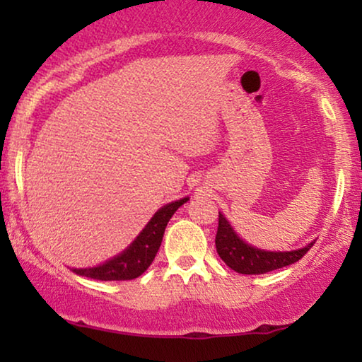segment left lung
Segmentation results:
<instances>
[{"instance_id": "8db88e82", "label": "left lung", "mask_w": 362, "mask_h": 362, "mask_svg": "<svg viewBox=\"0 0 362 362\" xmlns=\"http://www.w3.org/2000/svg\"><path fill=\"white\" fill-rule=\"evenodd\" d=\"M313 247V242L303 249L290 252H269L255 249L245 244L235 230L232 229L229 222L219 212V226L216 234V249L227 267L242 275H259L267 272L281 269V267L291 265L298 262L306 252Z\"/></svg>"}]
</instances>
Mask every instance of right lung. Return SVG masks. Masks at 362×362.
Wrapping results in <instances>:
<instances>
[{
  "instance_id": "right-lung-1",
  "label": "right lung",
  "mask_w": 362,
  "mask_h": 362,
  "mask_svg": "<svg viewBox=\"0 0 362 362\" xmlns=\"http://www.w3.org/2000/svg\"><path fill=\"white\" fill-rule=\"evenodd\" d=\"M187 199L189 197H182L180 201L163 206L151 217V221L140 232V235L122 254H118L117 257H113V259L107 260L105 264L98 267H92V269H72V272H76L77 275L102 281L133 280L136 276H140L151 265V262L155 260V255L158 249H160L163 234H165V229L171 219V216Z\"/></svg>"
}]
</instances>
